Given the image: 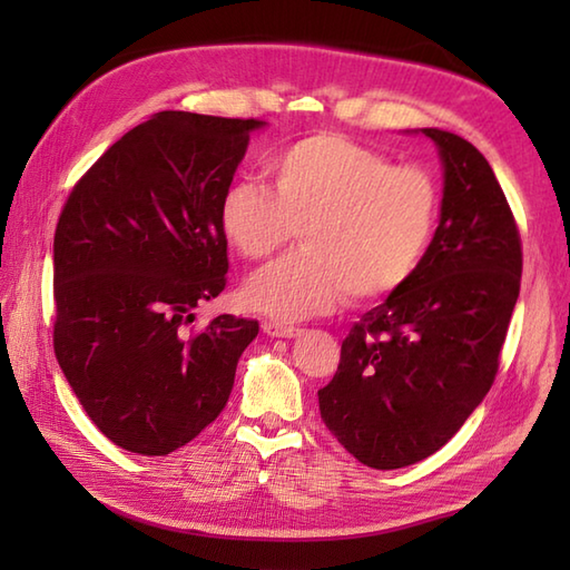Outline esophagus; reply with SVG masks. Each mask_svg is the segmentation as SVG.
<instances>
[{
	"label": "esophagus",
	"instance_id": "34e87169",
	"mask_svg": "<svg viewBox=\"0 0 570 570\" xmlns=\"http://www.w3.org/2000/svg\"><path fill=\"white\" fill-rule=\"evenodd\" d=\"M262 331H264V335H269V337H294L298 333V328H294V325L276 323V321H264Z\"/></svg>",
	"mask_w": 570,
	"mask_h": 570
}]
</instances>
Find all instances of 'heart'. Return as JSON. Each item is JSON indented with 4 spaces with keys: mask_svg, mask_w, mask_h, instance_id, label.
Listing matches in <instances>:
<instances>
[{
    "mask_svg": "<svg viewBox=\"0 0 570 570\" xmlns=\"http://www.w3.org/2000/svg\"><path fill=\"white\" fill-rule=\"evenodd\" d=\"M274 193L235 180L220 200L223 235L245 259H264L301 233V252L247 278L242 298L276 321L333 311L345 294L399 292L426 254L439 193L419 168L337 135L288 144L269 164Z\"/></svg>",
    "mask_w": 570,
    "mask_h": 570,
    "instance_id": "obj_1",
    "label": "heart"
}]
</instances>
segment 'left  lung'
<instances>
[{"instance_id": "obj_1", "label": "left lung", "mask_w": 570, "mask_h": 570, "mask_svg": "<svg viewBox=\"0 0 570 570\" xmlns=\"http://www.w3.org/2000/svg\"><path fill=\"white\" fill-rule=\"evenodd\" d=\"M414 135L439 149V227L414 276L353 325L318 392L328 431L377 470L433 455L480 406L522 282L519 229L485 156L453 131Z\"/></svg>"}]
</instances>
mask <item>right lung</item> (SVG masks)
<instances>
[{"label":"right lung","mask_w":570,"mask_h":570,"mask_svg":"<svg viewBox=\"0 0 570 570\" xmlns=\"http://www.w3.org/2000/svg\"><path fill=\"white\" fill-rule=\"evenodd\" d=\"M259 119L156 112L72 193L53 237V347L95 426L168 455L217 419L259 323L186 325L227 282L220 200Z\"/></svg>","instance_id":"right-lung-1"}]
</instances>
